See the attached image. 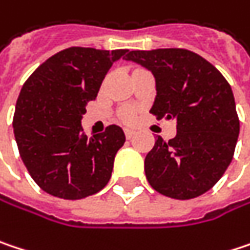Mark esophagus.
Here are the masks:
<instances>
[{
    "mask_svg": "<svg viewBox=\"0 0 250 250\" xmlns=\"http://www.w3.org/2000/svg\"><path fill=\"white\" fill-rule=\"evenodd\" d=\"M134 133H136V131H134L133 128H125V134L127 139H131V137L134 136Z\"/></svg>",
    "mask_w": 250,
    "mask_h": 250,
    "instance_id": "1",
    "label": "esophagus"
}]
</instances>
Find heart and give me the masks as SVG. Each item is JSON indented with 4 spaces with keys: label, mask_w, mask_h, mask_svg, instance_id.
Here are the masks:
<instances>
[{
    "label": "heart",
    "mask_w": 250,
    "mask_h": 250,
    "mask_svg": "<svg viewBox=\"0 0 250 250\" xmlns=\"http://www.w3.org/2000/svg\"><path fill=\"white\" fill-rule=\"evenodd\" d=\"M133 117H134V114L131 113V111H127L125 114V119L127 122H130V120H133Z\"/></svg>",
    "instance_id": "heart-1"
}]
</instances>
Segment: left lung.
<instances>
[{"instance_id": "obj_1", "label": "left lung", "mask_w": 250, "mask_h": 250, "mask_svg": "<svg viewBox=\"0 0 250 250\" xmlns=\"http://www.w3.org/2000/svg\"><path fill=\"white\" fill-rule=\"evenodd\" d=\"M125 60L142 64L156 79L150 113L177 122L176 136L169 142L157 137L145 159L150 186L177 200L210 190L229 167L238 142L230 84L208 60L185 48L136 50Z\"/></svg>"}]
</instances>
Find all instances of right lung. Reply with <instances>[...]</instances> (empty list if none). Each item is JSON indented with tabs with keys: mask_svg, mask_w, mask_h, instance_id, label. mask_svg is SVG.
<instances>
[{
	"mask_svg": "<svg viewBox=\"0 0 250 250\" xmlns=\"http://www.w3.org/2000/svg\"><path fill=\"white\" fill-rule=\"evenodd\" d=\"M127 54L128 50L70 47L44 61L24 83L12 120L14 136L27 170L44 192L77 200L108 183L125 133L110 125L87 137L81 119L113 62Z\"/></svg>",
	"mask_w": 250,
	"mask_h": 250,
	"instance_id": "right-lung-1",
	"label": "right lung"
}]
</instances>
